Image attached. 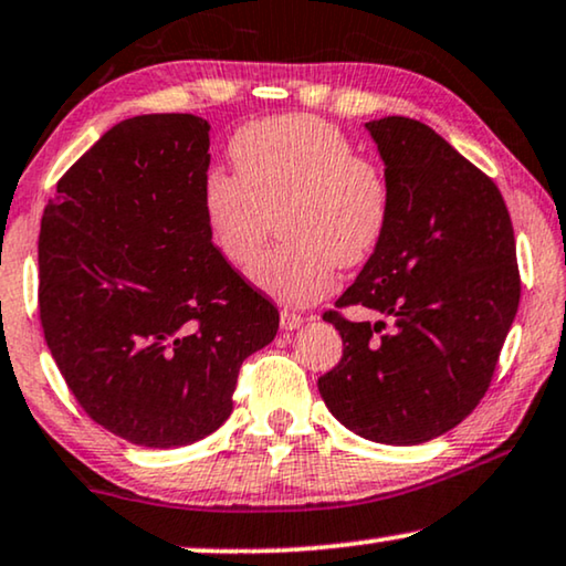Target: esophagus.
<instances>
[{
  "instance_id": "esophagus-1",
  "label": "esophagus",
  "mask_w": 566,
  "mask_h": 566,
  "mask_svg": "<svg viewBox=\"0 0 566 566\" xmlns=\"http://www.w3.org/2000/svg\"><path fill=\"white\" fill-rule=\"evenodd\" d=\"M279 321H282V328L284 331H295L305 323V318L295 311H282V315H279Z\"/></svg>"
}]
</instances>
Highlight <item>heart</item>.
<instances>
[{
	"label": "heart",
	"mask_w": 566,
	"mask_h": 566,
	"mask_svg": "<svg viewBox=\"0 0 566 566\" xmlns=\"http://www.w3.org/2000/svg\"><path fill=\"white\" fill-rule=\"evenodd\" d=\"M235 172L205 170L199 186L209 240L230 266L259 255L279 214L284 243L251 269V282L284 305L334 287L338 269L370 261L394 217V188L373 157L318 116H274L230 139Z\"/></svg>",
	"instance_id": "1"
}]
</instances>
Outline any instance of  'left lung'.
I'll return each mask as SVG.
<instances>
[{
    "label": "left lung",
    "mask_w": 566,
    "mask_h": 566,
    "mask_svg": "<svg viewBox=\"0 0 566 566\" xmlns=\"http://www.w3.org/2000/svg\"><path fill=\"white\" fill-rule=\"evenodd\" d=\"M394 188V217L357 282L323 313L344 352L318 378L346 429L419 446L469 417L492 386L515 321L520 271L507 205L486 172L427 124L370 120ZM361 304L384 318L349 322Z\"/></svg>",
    "instance_id": "obj_1"
}]
</instances>
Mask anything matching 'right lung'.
Instances as JSON below:
<instances>
[{
  "instance_id": "right-lung-1",
  "label": "right lung",
  "mask_w": 566,
  "mask_h": 566,
  "mask_svg": "<svg viewBox=\"0 0 566 566\" xmlns=\"http://www.w3.org/2000/svg\"><path fill=\"white\" fill-rule=\"evenodd\" d=\"M209 120H120L59 178L38 238V315L95 424L178 448L232 411L245 357L279 311L217 253L201 214Z\"/></svg>"
}]
</instances>
